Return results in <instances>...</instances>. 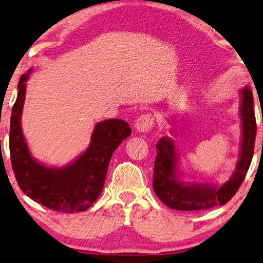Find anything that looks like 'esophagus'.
<instances>
[{"label":"esophagus","mask_w":263,"mask_h":263,"mask_svg":"<svg viewBox=\"0 0 263 263\" xmlns=\"http://www.w3.org/2000/svg\"><path fill=\"white\" fill-rule=\"evenodd\" d=\"M153 125H154V119H153V116L148 115V114H145V115H141L137 119L135 124V128L138 132L146 133L152 130Z\"/></svg>","instance_id":"esophagus-1"}]
</instances>
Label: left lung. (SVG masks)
I'll use <instances>...</instances> for the list:
<instances>
[{
    "label": "left lung",
    "mask_w": 263,
    "mask_h": 263,
    "mask_svg": "<svg viewBox=\"0 0 263 263\" xmlns=\"http://www.w3.org/2000/svg\"><path fill=\"white\" fill-rule=\"evenodd\" d=\"M240 117L242 137L240 155L235 173L222 185L185 183L179 179L177 148L169 137H162L156 145L153 189L165 206L176 211H206L222 206L236 194L250 168L256 136V121L253 109V93L245 87L240 90ZM263 123V121H262Z\"/></svg>",
    "instance_id": "obj_1"
}]
</instances>
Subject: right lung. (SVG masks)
<instances>
[{
    "instance_id": "1",
    "label": "right lung",
    "mask_w": 263,
    "mask_h": 263,
    "mask_svg": "<svg viewBox=\"0 0 263 263\" xmlns=\"http://www.w3.org/2000/svg\"><path fill=\"white\" fill-rule=\"evenodd\" d=\"M32 69L18 83V94L10 119V157L19 187L35 202L60 213L84 212L102 192L109 162L131 127L118 118L98 123L84 154L63 168L46 166L31 155L22 131L26 82Z\"/></svg>"
}]
</instances>
